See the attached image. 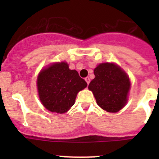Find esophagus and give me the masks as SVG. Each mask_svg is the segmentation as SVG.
<instances>
[{"mask_svg": "<svg viewBox=\"0 0 159 159\" xmlns=\"http://www.w3.org/2000/svg\"><path fill=\"white\" fill-rule=\"evenodd\" d=\"M85 81H86V82H87V84H89L90 81H91V80H90V78H89V77H86V78H85Z\"/></svg>", "mask_w": 159, "mask_h": 159, "instance_id": "34e87169", "label": "esophagus"}]
</instances>
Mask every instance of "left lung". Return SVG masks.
I'll return each instance as SVG.
<instances>
[{"label": "left lung", "instance_id": "1", "mask_svg": "<svg viewBox=\"0 0 159 159\" xmlns=\"http://www.w3.org/2000/svg\"><path fill=\"white\" fill-rule=\"evenodd\" d=\"M95 79L88 85L97 104L107 112L119 111L126 105L130 82L121 67L113 63H102L94 70Z\"/></svg>", "mask_w": 159, "mask_h": 159}]
</instances>
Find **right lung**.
Masks as SVG:
<instances>
[{
	"instance_id": "obj_1",
	"label": "right lung",
	"mask_w": 159,
	"mask_h": 159,
	"mask_svg": "<svg viewBox=\"0 0 159 159\" xmlns=\"http://www.w3.org/2000/svg\"><path fill=\"white\" fill-rule=\"evenodd\" d=\"M39 97L43 107L52 112L63 114L74 105L79 92L88 84L66 62L55 63L42 69L37 77Z\"/></svg>"
}]
</instances>
